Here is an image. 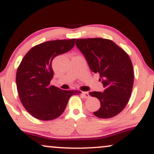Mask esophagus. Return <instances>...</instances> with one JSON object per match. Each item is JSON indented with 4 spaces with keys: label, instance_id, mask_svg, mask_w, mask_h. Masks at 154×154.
Segmentation results:
<instances>
[{
    "label": "esophagus",
    "instance_id": "obj_1",
    "mask_svg": "<svg viewBox=\"0 0 154 154\" xmlns=\"http://www.w3.org/2000/svg\"><path fill=\"white\" fill-rule=\"evenodd\" d=\"M81 95H82L85 98H90V95L88 92H82V93H81Z\"/></svg>",
    "mask_w": 154,
    "mask_h": 154
}]
</instances>
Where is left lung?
I'll return each instance as SVG.
<instances>
[{"label":"left lung","instance_id":"left-lung-1","mask_svg":"<svg viewBox=\"0 0 154 154\" xmlns=\"http://www.w3.org/2000/svg\"><path fill=\"white\" fill-rule=\"evenodd\" d=\"M76 45L91 71L99 74L104 88L103 92L89 93L100 103L99 109L93 114L102 119L117 115L128 104L133 87V67L128 54L108 39H77Z\"/></svg>","mask_w":154,"mask_h":154}]
</instances>
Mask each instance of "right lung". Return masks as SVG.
<instances>
[{
  "label": "right lung",
  "instance_id": "add662e5",
  "mask_svg": "<svg viewBox=\"0 0 154 154\" xmlns=\"http://www.w3.org/2000/svg\"><path fill=\"white\" fill-rule=\"evenodd\" d=\"M75 39L47 41L26 53L17 69V91L22 105L40 120H53L62 114L68 100L79 91H63L51 85L54 77L52 61L75 46Z\"/></svg>",
  "mask_w": 154,
  "mask_h": 154
}]
</instances>
